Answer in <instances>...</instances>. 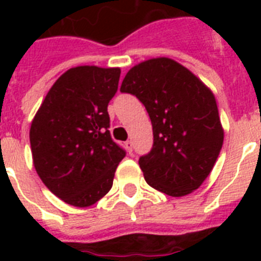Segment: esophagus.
I'll return each mask as SVG.
<instances>
[{"mask_svg": "<svg viewBox=\"0 0 261 261\" xmlns=\"http://www.w3.org/2000/svg\"><path fill=\"white\" fill-rule=\"evenodd\" d=\"M124 145H126L127 151H128V153H131V151H133V142H131V141H126V143H124Z\"/></svg>", "mask_w": 261, "mask_h": 261, "instance_id": "esophagus-1", "label": "esophagus"}]
</instances>
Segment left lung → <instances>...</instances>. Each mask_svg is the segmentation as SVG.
<instances>
[{"instance_id":"8db88e82","label":"left lung","mask_w":261,"mask_h":261,"mask_svg":"<svg viewBox=\"0 0 261 261\" xmlns=\"http://www.w3.org/2000/svg\"><path fill=\"white\" fill-rule=\"evenodd\" d=\"M120 92L134 94L153 126V147L139 159L145 180L169 196L198 190L222 149L223 128L213 92L171 58L131 67Z\"/></svg>"}]
</instances>
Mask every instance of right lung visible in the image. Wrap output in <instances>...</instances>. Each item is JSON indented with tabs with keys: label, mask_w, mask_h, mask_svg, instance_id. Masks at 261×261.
Segmentation results:
<instances>
[{
	"label": "right lung",
	"mask_w": 261,
	"mask_h": 261,
	"mask_svg": "<svg viewBox=\"0 0 261 261\" xmlns=\"http://www.w3.org/2000/svg\"><path fill=\"white\" fill-rule=\"evenodd\" d=\"M119 77V67H71L55 81L31 123L36 173L67 204L92 206L108 194L126 155L108 130L107 107Z\"/></svg>",
	"instance_id": "add662e5"
}]
</instances>
